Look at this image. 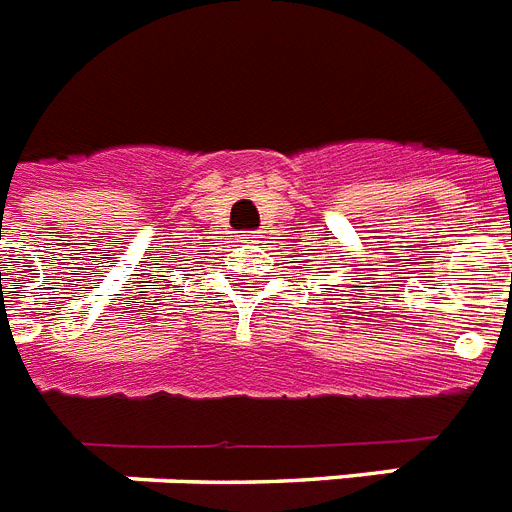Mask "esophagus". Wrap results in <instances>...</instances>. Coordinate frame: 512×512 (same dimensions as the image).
<instances>
[{
    "mask_svg": "<svg viewBox=\"0 0 512 512\" xmlns=\"http://www.w3.org/2000/svg\"><path fill=\"white\" fill-rule=\"evenodd\" d=\"M237 243L256 245V243H259V235H256V232H248V235H240V240H237Z\"/></svg>",
    "mask_w": 512,
    "mask_h": 512,
    "instance_id": "1",
    "label": "esophagus"
}]
</instances>
